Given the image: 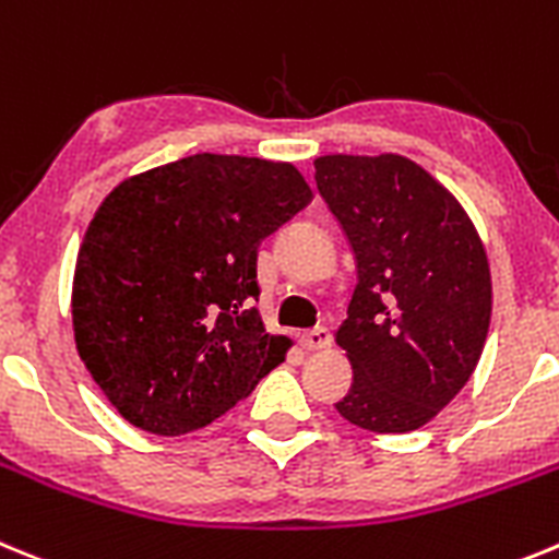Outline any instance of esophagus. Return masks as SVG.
<instances>
[{
  "instance_id": "1",
  "label": "esophagus",
  "mask_w": 559,
  "mask_h": 559,
  "mask_svg": "<svg viewBox=\"0 0 559 559\" xmlns=\"http://www.w3.org/2000/svg\"><path fill=\"white\" fill-rule=\"evenodd\" d=\"M300 345H304L306 350H325L331 345V334L329 329H311L306 331V334H300Z\"/></svg>"
}]
</instances>
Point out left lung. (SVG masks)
<instances>
[{"label":"left lung","mask_w":559,"mask_h":559,"mask_svg":"<svg viewBox=\"0 0 559 559\" xmlns=\"http://www.w3.org/2000/svg\"><path fill=\"white\" fill-rule=\"evenodd\" d=\"M314 180L359 278L334 334L354 367L336 412L376 435L420 429L479 365L492 311L485 245L460 200L404 155H320Z\"/></svg>","instance_id":"1"}]
</instances>
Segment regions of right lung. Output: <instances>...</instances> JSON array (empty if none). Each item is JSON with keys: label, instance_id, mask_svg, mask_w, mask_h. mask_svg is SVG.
Masks as SVG:
<instances>
[{"label": "right lung", "instance_id": "add662e5", "mask_svg": "<svg viewBox=\"0 0 559 559\" xmlns=\"http://www.w3.org/2000/svg\"><path fill=\"white\" fill-rule=\"evenodd\" d=\"M311 200L286 160L198 153L103 200L72 284L78 354L105 399L150 435L211 424L286 359L267 334L255 255Z\"/></svg>", "mask_w": 559, "mask_h": 559}]
</instances>
